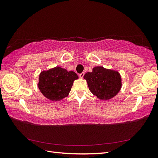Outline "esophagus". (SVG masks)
Masks as SVG:
<instances>
[{
  "label": "esophagus",
  "instance_id": "1",
  "mask_svg": "<svg viewBox=\"0 0 158 158\" xmlns=\"http://www.w3.org/2000/svg\"><path fill=\"white\" fill-rule=\"evenodd\" d=\"M79 76H80V77L81 78H82L84 77V73H80V74H79Z\"/></svg>",
  "mask_w": 158,
  "mask_h": 158
}]
</instances>
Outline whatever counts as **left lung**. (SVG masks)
<instances>
[{"label":"left lung","mask_w":158,"mask_h":158,"mask_svg":"<svg viewBox=\"0 0 158 158\" xmlns=\"http://www.w3.org/2000/svg\"><path fill=\"white\" fill-rule=\"evenodd\" d=\"M89 89L94 95L102 100L111 99L118 93L121 88V78L118 72L96 66L92 73L84 76Z\"/></svg>","instance_id":"8db88e82"}]
</instances>
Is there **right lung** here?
Wrapping results in <instances>:
<instances>
[{
	"mask_svg": "<svg viewBox=\"0 0 158 158\" xmlns=\"http://www.w3.org/2000/svg\"><path fill=\"white\" fill-rule=\"evenodd\" d=\"M78 78L74 72H68L59 66L43 71L38 87L45 97L51 101H59L69 95L73 82Z\"/></svg>",
	"mask_w": 158,
	"mask_h": 158,
	"instance_id": "obj_1",
	"label": "right lung"
}]
</instances>
